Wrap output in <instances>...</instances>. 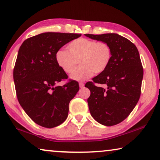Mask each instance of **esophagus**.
Returning a JSON list of instances; mask_svg holds the SVG:
<instances>
[{
    "mask_svg": "<svg viewBox=\"0 0 160 160\" xmlns=\"http://www.w3.org/2000/svg\"><path fill=\"white\" fill-rule=\"evenodd\" d=\"M79 87H80V88H83V87H84V84L83 82H80L79 83Z\"/></svg>",
    "mask_w": 160,
    "mask_h": 160,
    "instance_id": "34e87169",
    "label": "esophagus"
}]
</instances>
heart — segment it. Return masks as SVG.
Here are the masks:
<instances>
[{"label": "heart", "instance_id": "1", "mask_svg": "<svg viewBox=\"0 0 160 160\" xmlns=\"http://www.w3.org/2000/svg\"><path fill=\"white\" fill-rule=\"evenodd\" d=\"M68 49H60L56 53V62L66 73H71L78 62L80 65L71 75L75 81H84L94 73H101L106 71L111 60L112 52L108 43L86 38L72 41Z\"/></svg>", "mask_w": 160, "mask_h": 160}]
</instances>
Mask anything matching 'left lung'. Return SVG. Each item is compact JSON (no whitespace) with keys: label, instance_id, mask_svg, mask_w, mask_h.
<instances>
[{"label":"left lung","instance_id":"left-lung-1","mask_svg":"<svg viewBox=\"0 0 160 160\" xmlns=\"http://www.w3.org/2000/svg\"><path fill=\"white\" fill-rule=\"evenodd\" d=\"M84 35L104 41L111 49L108 67L85 87L90 90L87 102L92 117L102 125H116L130 115L141 96L143 69L138 50L117 33ZM95 82L102 87L96 86Z\"/></svg>","mask_w":160,"mask_h":160}]
</instances>
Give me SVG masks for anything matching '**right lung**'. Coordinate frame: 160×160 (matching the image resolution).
<instances>
[{
    "mask_svg": "<svg viewBox=\"0 0 160 160\" xmlns=\"http://www.w3.org/2000/svg\"><path fill=\"white\" fill-rule=\"evenodd\" d=\"M81 36L43 32L26 39L19 48L13 73L17 99L28 117L43 128H52L65 122L69 102L79 89L73 80L57 86L68 76L55 56L61 47Z\"/></svg>",
    "mask_w": 160,
    "mask_h": 160,
    "instance_id": "obj_1",
    "label": "right lung"
}]
</instances>
